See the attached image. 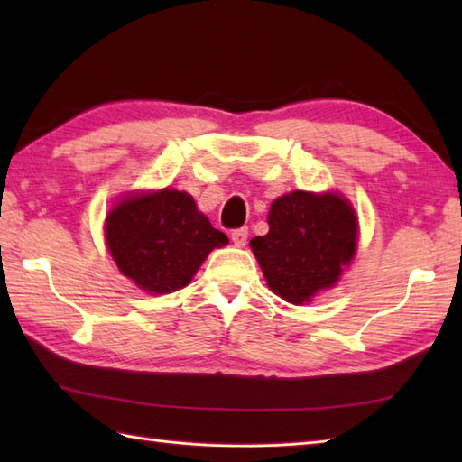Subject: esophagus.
Returning a JSON list of instances; mask_svg holds the SVG:
<instances>
[{
	"instance_id": "obj_1",
	"label": "esophagus",
	"mask_w": 462,
	"mask_h": 462,
	"mask_svg": "<svg viewBox=\"0 0 462 462\" xmlns=\"http://www.w3.org/2000/svg\"><path fill=\"white\" fill-rule=\"evenodd\" d=\"M230 238H232V242H234V246H238V248L246 246V242H248V228H246V226H242V228L232 230Z\"/></svg>"
}]
</instances>
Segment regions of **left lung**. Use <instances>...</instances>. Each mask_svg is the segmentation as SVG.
I'll list each match as a JSON object with an SVG mask.
<instances>
[{"label":"left lung","instance_id":"obj_1","mask_svg":"<svg viewBox=\"0 0 462 462\" xmlns=\"http://www.w3.org/2000/svg\"><path fill=\"white\" fill-rule=\"evenodd\" d=\"M268 224L270 232L250 246L272 291L290 303L311 301L313 293L331 288L356 254L357 218L341 196H280Z\"/></svg>","mask_w":462,"mask_h":462}]
</instances>
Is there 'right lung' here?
Here are the masks:
<instances>
[{
  "instance_id": "obj_1",
  "label": "right lung",
  "mask_w": 462,
  "mask_h": 462,
  "mask_svg": "<svg viewBox=\"0 0 462 462\" xmlns=\"http://www.w3.org/2000/svg\"><path fill=\"white\" fill-rule=\"evenodd\" d=\"M105 238L125 276L152 293L184 288L210 250L228 242L196 210L192 196L171 189L115 206L106 216Z\"/></svg>"
}]
</instances>
